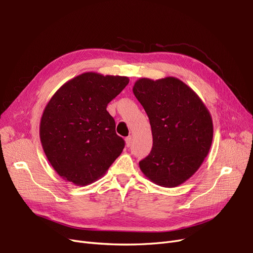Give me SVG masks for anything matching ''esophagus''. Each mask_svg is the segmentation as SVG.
<instances>
[{"instance_id": "1", "label": "esophagus", "mask_w": 253, "mask_h": 253, "mask_svg": "<svg viewBox=\"0 0 253 253\" xmlns=\"http://www.w3.org/2000/svg\"><path fill=\"white\" fill-rule=\"evenodd\" d=\"M125 142H126V146L127 147H130L131 146V144H132V136H127L126 138H125Z\"/></svg>"}]
</instances>
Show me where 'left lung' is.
I'll return each instance as SVG.
<instances>
[{
	"instance_id": "8db88e82",
	"label": "left lung",
	"mask_w": 253,
	"mask_h": 253,
	"mask_svg": "<svg viewBox=\"0 0 253 253\" xmlns=\"http://www.w3.org/2000/svg\"><path fill=\"white\" fill-rule=\"evenodd\" d=\"M133 93L149 117L152 151L139 161L151 182L172 188L190 179L208 156L213 140L210 112L189 85L168 78H141Z\"/></svg>"
}]
</instances>
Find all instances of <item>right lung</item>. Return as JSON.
<instances>
[{
  "instance_id": "add662e5",
  "label": "right lung",
  "mask_w": 253,
  "mask_h": 253,
  "mask_svg": "<svg viewBox=\"0 0 253 253\" xmlns=\"http://www.w3.org/2000/svg\"><path fill=\"white\" fill-rule=\"evenodd\" d=\"M127 76L84 72L66 82L43 111L39 135L52 169L65 181L86 186L105 174L121 155L107 104L128 84Z\"/></svg>"
}]
</instances>
